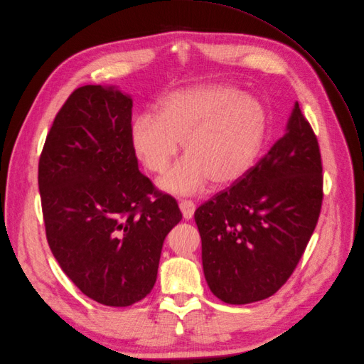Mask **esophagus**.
I'll use <instances>...</instances> for the list:
<instances>
[{
    "label": "esophagus",
    "instance_id": "1",
    "mask_svg": "<svg viewBox=\"0 0 364 364\" xmlns=\"http://www.w3.org/2000/svg\"><path fill=\"white\" fill-rule=\"evenodd\" d=\"M179 208L182 211V216L185 220H189L194 218V213H196V204L192 201H181L179 203Z\"/></svg>",
    "mask_w": 364,
    "mask_h": 364
}]
</instances>
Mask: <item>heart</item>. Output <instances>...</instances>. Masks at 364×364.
Listing matches in <instances>:
<instances>
[{
	"label": "heart",
	"mask_w": 364,
	"mask_h": 364,
	"mask_svg": "<svg viewBox=\"0 0 364 364\" xmlns=\"http://www.w3.org/2000/svg\"><path fill=\"white\" fill-rule=\"evenodd\" d=\"M267 135L264 105L240 90L204 83L172 91L154 114L138 116L129 132L131 148L149 173L163 175L179 151L185 157L159 181L173 196H194L208 182L228 188L257 164Z\"/></svg>",
	"instance_id": "b5f03b06"
}]
</instances>
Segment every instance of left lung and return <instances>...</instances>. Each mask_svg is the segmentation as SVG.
Wrapping results in <instances>:
<instances>
[{
	"label": "left lung",
	"instance_id": "obj_1",
	"mask_svg": "<svg viewBox=\"0 0 364 364\" xmlns=\"http://www.w3.org/2000/svg\"><path fill=\"white\" fill-rule=\"evenodd\" d=\"M322 185L318 144L295 101L270 151L196 210L204 276L219 300L255 303L288 281L316 228Z\"/></svg>",
	"mask_w": 364,
	"mask_h": 364
}]
</instances>
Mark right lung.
Segmentation results:
<instances>
[{"instance_id": "add662e5", "label": "right lung", "mask_w": 364, "mask_h": 364, "mask_svg": "<svg viewBox=\"0 0 364 364\" xmlns=\"http://www.w3.org/2000/svg\"><path fill=\"white\" fill-rule=\"evenodd\" d=\"M131 122V95L85 85L55 116L38 167L53 255L85 295L110 307L151 292L164 238L182 219L176 200L139 172Z\"/></svg>"}]
</instances>
